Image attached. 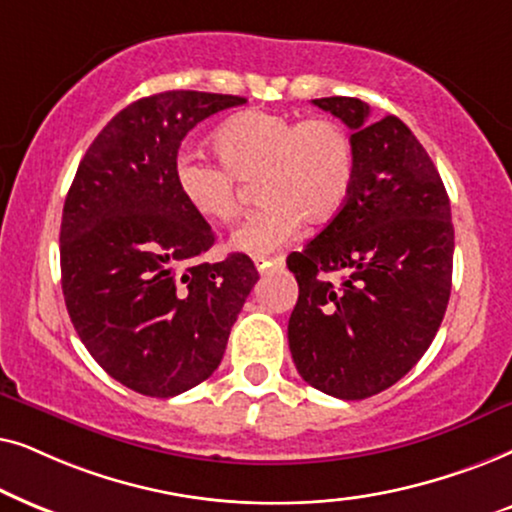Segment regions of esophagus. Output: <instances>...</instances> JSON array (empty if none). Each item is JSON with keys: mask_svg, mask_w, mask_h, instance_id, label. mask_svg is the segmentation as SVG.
Listing matches in <instances>:
<instances>
[{"mask_svg": "<svg viewBox=\"0 0 512 512\" xmlns=\"http://www.w3.org/2000/svg\"><path fill=\"white\" fill-rule=\"evenodd\" d=\"M255 267L260 274H271V271H283L285 269V257H255Z\"/></svg>", "mask_w": 512, "mask_h": 512, "instance_id": "obj_1", "label": "esophagus"}]
</instances>
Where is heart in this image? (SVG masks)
Instances as JSON below:
<instances>
[{
  "mask_svg": "<svg viewBox=\"0 0 512 512\" xmlns=\"http://www.w3.org/2000/svg\"><path fill=\"white\" fill-rule=\"evenodd\" d=\"M213 147L220 161L182 152L173 177L187 206L220 224L238 215L241 182L257 177L255 194L262 206L234 231V250L269 255L299 234L302 220H332L349 199L356 168L353 142L330 117L297 121L250 109L217 128Z\"/></svg>",
  "mask_w": 512,
  "mask_h": 512,
  "instance_id": "heart-1",
  "label": "heart"
}]
</instances>
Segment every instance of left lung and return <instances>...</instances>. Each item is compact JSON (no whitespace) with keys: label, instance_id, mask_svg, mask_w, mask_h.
<instances>
[{"label":"left lung","instance_id":"1","mask_svg":"<svg viewBox=\"0 0 512 512\" xmlns=\"http://www.w3.org/2000/svg\"><path fill=\"white\" fill-rule=\"evenodd\" d=\"M311 102L351 128L356 168L344 208L288 257L299 285L288 342L306 384L363 400L403 379L438 332L452 290V210L398 117L374 121L367 102L344 95Z\"/></svg>","mask_w":512,"mask_h":512}]
</instances>
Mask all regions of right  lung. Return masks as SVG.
<instances>
[{"instance_id": "right-lung-1", "label": "right lung", "mask_w": 512, "mask_h": 512, "mask_svg": "<svg viewBox=\"0 0 512 512\" xmlns=\"http://www.w3.org/2000/svg\"><path fill=\"white\" fill-rule=\"evenodd\" d=\"M243 102L201 91L135 100L91 142L67 192V313L102 370L135 393L173 398L208 379L260 278L243 252L201 260L215 234L173 177L185 135Z\"/></svg>"}]
</instances>
